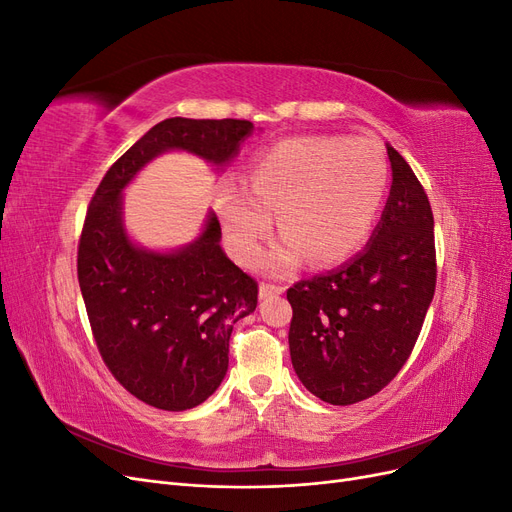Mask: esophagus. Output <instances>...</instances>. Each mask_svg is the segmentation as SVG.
I'll return each mask as SVG.
<instances>
[{
    "mask_svg": "<svg viewBox=\"0 0 512 512\" xmlns=\"http://www.w3.org/2000/svg\"><path fill=\"white\" fill-rule=\"evenodd\" d=\"M284 292V286H275V284H260V299H271L277 297V294Z\"/></svg>",
    "mask_w": 512,
    "mask_h": 512,
    "instance_id": "esophagus-1",
    "label": "esophagus"
}]
</instances>
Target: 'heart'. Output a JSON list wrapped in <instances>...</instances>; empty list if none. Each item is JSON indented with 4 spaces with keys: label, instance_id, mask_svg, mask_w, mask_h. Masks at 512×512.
Here are the masks:
<instances>
[{
    "label": "heart",
    "instance_id": "1",
    "mask_svg": "<svg viewBox=\"0 0 512 512\" xmlns=\"http://www.w3.org/2000/svg\"><path fill=\"white\" fill-rule=\"evenodd\" d=\"M389 183L382 149L369 138L297 136L258 151L247 183L222 179L215 211L232 256L252 265L280 213L284 241L269 256L288 271L307 254L314 265L352 256L374 228Z\"/></svg>",
    "mask_w": 512,
    "mask_h": 512
}]
</instances>
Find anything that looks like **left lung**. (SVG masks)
<instances>
[{
    "label": "left lung",
    "mask_w": 512,
    "mask_h": 512,
    "mask_svg": "<svg viewBox=\"0 0 512 512\" xmlns=\"http://www.w3.org/2000/svg\"><path fill=\"white\" fill-rule=\"evenodd\" d=\"M386 153L393 185L365 250L286 292L292 367L309 393L333 406L376 395L399 374L436 292L429 198L399 151L389 145Z\"/></svg>",
    "instance_id": "obj_1"
}]
</instances>
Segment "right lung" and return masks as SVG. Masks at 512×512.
<instances>
[{"label":"right lung","mask_w":512,"mask_h":512,"mask_svg":"<svg viewBox=\"0 0 512 512\" xmlns=\"http://www.w3.org/2000/svg\"><path fill=\"white\" fill-rule=\"evenodd\" d=\"M252 128L245 119H164L106 170L89 203L76 273L91 333L115 380L153 408L181 412L213 395L232 327L256 309L258 282L224 254L215 215L179 252L136 247L121 222V190L168 149L226 164Z\"/></svg>","instance_id":"right-lung-1"}]
</instances>
